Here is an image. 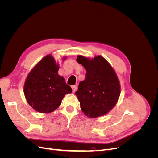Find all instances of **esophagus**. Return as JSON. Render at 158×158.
Wrapping results in <instances>:
<instances>
[{
    "label": "esophagus",
    "mask_w": 158,
    "mask_h": 158,
    "mask_svg": "<svg viewBox=\"0 0 158 158\" xmlns=\"http://www.w3.org/2000/svg\"><path fill=\"white\" fill-rule=\"evenodd\" d=\"M72 89H73V92L74 93L76 89H77V86H76V85H73V86H72Z\"/></svg>",
    "instance_id": "esophagus-1"
}]
</instances>
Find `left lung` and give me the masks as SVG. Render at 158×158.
<instances>
[{"mask_svg":"<svg viewBox=\"0 0 158 158\" xmlns=\"http://www.w3.org/2000/svg\"><path fill=\"white\" fill-rule=\"evenodd\" d=\"M76 61L86 70L85 80L75 92L82 111L90 118L104 115L114 107L120 95V84L115 73L101 56L92 60L78 56Z\"/></svg>","mask_w":158,"mask_h":158,"instance_id":"1","label":"left lung"}]
</instances>
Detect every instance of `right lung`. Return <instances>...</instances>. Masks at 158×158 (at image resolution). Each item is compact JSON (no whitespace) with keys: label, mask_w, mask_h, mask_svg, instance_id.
Masks as SVG:
<instances>
[{"label":"right lung","mask_w":158,"mask_h":158,"mask_svg":"<svg viewBox=\"0 0 158 158\" xmlns=\"http://www.w3.org/2000/svg\"><path fill=\"white\" fill-rule=\"evenodd\" d=\"M59 66L51 55L40 60L32 69L24 84V95L30 106L40 113L54 111L72 88L58 74Z\"/></svg>","instance_id":"1"}]
</instances>
